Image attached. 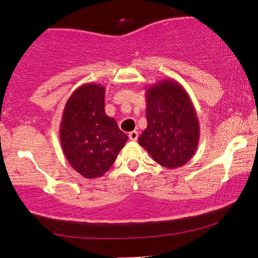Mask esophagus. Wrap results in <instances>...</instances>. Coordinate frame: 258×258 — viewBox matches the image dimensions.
Listing matches in <instances>:
<instances>
[{
  "label": "esophagus",
  "mask_w": 258,
  "mask_h": 258,
  "mask_svg": "<svg viewBox=\"0 0 258 258\" xmlns=\"http://www.w3.org/2000/svg\"><path fill=\"white\" fill-rule=\"evenodd\" d=\"M128 138L130 140H132V141H137L139 138V132L138 131H132V132L128 133Z\"/></svg>",
  "instance_id": "34e87169"
}]
</instances>
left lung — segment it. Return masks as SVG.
Returning <instances> with one entry per match:
<instances>
[{"label":"left lung","mask_w":258,"mask_h":258,"mask_svg":"<svg viewBox=\"0 0 258 258\" xmlns=\"http://www.w3.org/2000/svg\"><path fill=\"white\" fill-rule=\"evenodd\" d=\"M146 99L148 126L139 145L166 168L185 165L197 150L200 135L189 94L180 83L165 78L148 86Z\"/></svg>","instance_id":"1"}]
</instances>
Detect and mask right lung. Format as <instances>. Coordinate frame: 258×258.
<instances>
[{
    "mask_svg": "<svg viewBox=\"0 0 258 258\" xmlns=\"http://www.w3.org/2000/svg\"><path fill=\"white\" fill-rule=\"evenodd\" d=\"M104 87L87 83L74 91L64 106L59 134L63 155L86 178L101 177L128 137L104 111Z\"/></svg>",
    "mask_w": 258,
    "mask_h": 258,
    "instance_id": "1",
    "label": "right lung"
}]
</instances>
